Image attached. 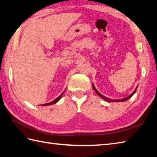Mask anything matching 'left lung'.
<instances>
[{
	"label": "left lung",
	"mask_w": 157,
	"mask_h": 157,
	"mask_svg": "<svg viewBox=\"0 0 157 157\" xmlns=\"http://www.w3.org/2000/svg\"><path fill=\"white\" fill-rule=\"evenodd\" d=\"M95 91H96V93H97V94H98V95L100 96V97H101L103 100H105V101H107V102H120V101H123V100L122 99H119V100H114V99H111V98H107V97H106V96H103V95H102L101 94H100V93L97 91V90H95ZM136 90H135L134 91V92H133L132 93V94H130L129 96H128V97H127V98H125V99H127V100H128L129 98H131L132 97V96H133V95H134V93L136 92Z\"/></svg>",
	"instance_id": "8db88e82"
}]
</instances>
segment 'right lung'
Returning <instances> with one entry per match:
<instances>
[{"mask_svg": "<svg viewBox=\"0 0 157 157\" xmlns=\"http://www.w3.org/2000/svg\"><path fill=\"white\" fill-rule=\"evenodd\" d=\"M62 95L63 94H61L60 95L58 98H56V99H55L54 101H52V102H49V103H46V104H43V105H40L41 106H48V105H54V104H55V103H56L60 99H61V96H62Z\"/></svg>", "mask_w": 157, "mask_h": 157, "instance_id": "right-lung-1", "label": "right lung"}]
</instances>
